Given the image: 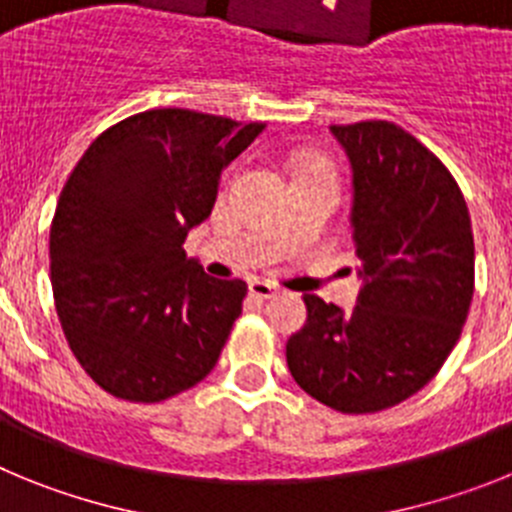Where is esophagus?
<instances>
[{
    "mask_svg": "<svg viewBox=\"0 0 512 512\" xmlns=\"http://www.w3.org/2000/svg\"><path fill=\"white\" fill-rule=\"evenodd\" d=\"M248 292H251L253 297H264V300H269V297L277 295L279 287L277 284L264 282V279H251V282H248Z\"/></svg>",
    "mask_w": 512,
    "mask_h": 512,
    "instance_id": "obj_1",
    "label": "esophagus"
}]
</instances>
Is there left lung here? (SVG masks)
<instances>
[{"mask_svg": "<svg viewBox=\"0 0 512 512\" xmlns=\"http://www.w3.org/2000/svg\"><path fill=\"white\" fill-rule=\"evenodd\" d=\"M330 133L351 164L359 300L343 312L305 295L287 366L328 408L377 413L423 390L459 341L474 295L472 220L449 169L400 125Z\"/></svg>", "mask_w": 512, "mask_h": 512, "instance_id": "8db88e82", "label": "left lung"}]
</instances>
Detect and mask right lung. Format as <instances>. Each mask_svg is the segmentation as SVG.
<instances>
[{
  "label": "right lung",
  "instance_id": "right-lung-1",
  "mask_svg": "<svg viewBox=\"0 0 512 512\" xmlns=\"http://www.w3.org/2000/svg\"><path fill=\"white\" fill-rule=\"evenodd\" d=\"M266 125L148 110L104 130L51 223L58 320L104 392L161 402L212 372L248 287L207 277L184 238L207 220L220 174Z\"/></svg>",
  "mask_w": 512,
  "mask_h": 512
}]
</instances>
